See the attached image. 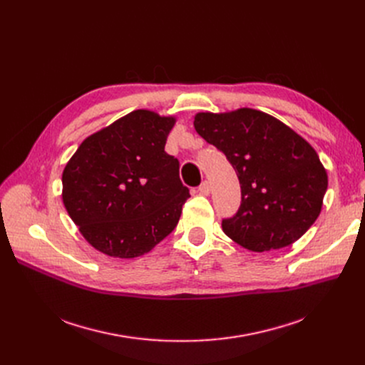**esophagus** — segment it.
<instances>
[{
    "label": "esophagus",
    "instance_id": "34e87169",
    "mask_svg": "<svg viewBox=\"0 0 365 365\" xmlns=\"http://www.w3.org/2000/svg\"><path fill=\"white\" fill-rule=\"evenodd\" d=\"M198 190H200V194L208 195V194H210V183H208L207 180H204V182L198 186Z\"/></svg>",
    "mask_w": 365,
    "mask_h": 365
}]
</instances>
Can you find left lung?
<instances>
[{
	"label": "left lung",
	"instance_id": "left-lung-1",
	"mask_svg": "<svg viewBox=\"0 0 365 365\" xmlns=\"http://www.w3.org/2000/svg\"><path fill=\"white\" fill-rule=\"evenodd\" d=\"M195 130L223 152L241 185L238 212L223 232L252 252L289 247L314 225L327 190V171L315 149L277 118L242 108L200 112Z\"/></svg>",
	"mask_w": 365,
	"mask_h": 365
}]
</instances>
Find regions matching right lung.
Segmentation results:
<instances>
[{"mask_svg":"<svg viewBox=\"0 0 365 365\" xmlns=\"http://www.w3.org/2000/svg\"><path fill=\"white\" fill-rule=\"evenodd\" d=\"M173 117L138 109L91 134L66 164L63 204L83 237L108 256L150 252L176 227L190 197L164 150Z\"/></svg>","mask_w":365,"mask_h":365,"instance_id":"1","label":"right lung"}]
</instances>
